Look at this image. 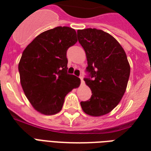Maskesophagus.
Returning <instances> with one entry per match:
<instances>
[{
  "label": "esophagus",
  "instance_id": "34e87169",
  "mask_svg": "<svg viewBox=\"0 0 151 151\" xmlns=\"http://www.w3.org/2000/svg\"><path fill=\"white\" fill-rule=\"evenodd\" d=\"M79 79H80V80H81V84H84V81H83V76H79Z\"/></svg>",
  "mask_w": 151,
  "mask_h": 151
}]
</instances>
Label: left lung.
Here are the masks:
<instances>
[{
    "label": "left lung",
    "instance_id": "left-lung-1",
    "mask_svg": "<svg viewBox=\"0 0 151 151\" xmlns=\"http://www.w3.org/2000/svg\"><path fill=\"white\" fill-rule=\"evenodd\" d=\"M77 35L87 59L84 81L92 91L90 99L80 104L86 114L101 116L111 111L122 98L129 64L123 48L108 32L89 28L78 30Z\"/></svg>",
    "mask_w": 151,
    "mask_h": 151
}]
</instances>
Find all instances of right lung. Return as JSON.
I'll return each mask as SVG.
<instances>
[{"mask_svg": "<svg viewBox=\"0 0 151 151\" xmlns=\"http://www.w3.org/2000/svg\"><path fill=\"white\" fill-rule=\"evenodd\" d=\"M77 40L74 29L58 26L38 35L22 53L19 64L22 87L41 114L58 113L66 95L80 84L79 78L67 72V50Z\"/></svg>", "mask_w": 151, "mask_h": 151, "instance_id": "add662e5", "label": "right lung"}]
</instances>
